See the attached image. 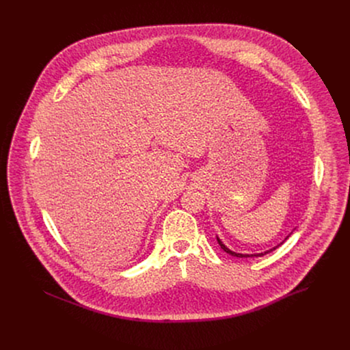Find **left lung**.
<instances>
[{"mask_svg":"<svg viewBox=\"0 0 350 350\" xmlns=\"http://www.w3.org/2000/svg\"><path fill=\"white\" fill-rule=\"evenodd\" d=\"M288 237H289V235H288ZM288 237H286V238H288ZM216 238H217V242H219V245H220V247L223 249V251H224V252H227V254H228V255H231V256H235V258H259V256H263V255H266V254H269V252H273L275 247H278V246H280V245H281V243H282V242H284V241L286 239V238H285V239H284V241H282L281 243H278V245H277V246H274L273 249H269V251H266V252H262V254H252V255H247V254H237V252L231 251V249H228V247H227V246H226V245H224V243L221 242V239H220L219 237H216Z\"/></svg>","mask_w":350,"mask_h":350,"instance_id":"1","label":"left lung"}]
</instances>
